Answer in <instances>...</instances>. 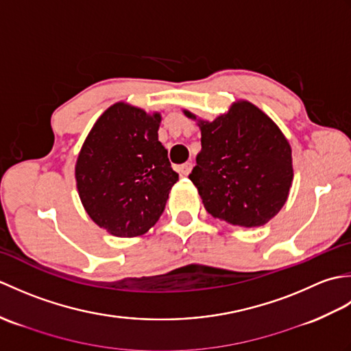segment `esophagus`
<instances>
[{
	"mask_svg": "<svg viewBox=\"0 0 351 351\" xmlns=\"http://www.w3.org/2000/svg\"><path fill=\"white\" fill-rule=\"evenodd\" d=\"M191 169H193V164L191 162H184V164H181L180 167H178V171H180V175L187 176L190 171H191Z\"/></svg>",
	"mask_w": 351,
	"mask_h": 351,
	"instance_id": "1",
	"label": "esophagus"
}]
</instances>
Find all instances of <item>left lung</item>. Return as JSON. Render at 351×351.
<instances>
[{"label":"left lung","instance_id":"left-lung-1","mask_svg":"<svg viewBox=\"0 0 351 351\" xmlns=\"http://www.w3.org/2000/svg\"><path fill=\"white\" fill-rule=\"evenodd\" d=\"M199 126L202 149L189 178L205 210L232 226L265 225L287 202L293 182L287 138L270 117L245 101Z\"/></svg>","mask_w":351,"mask_h":351}]
</instances>
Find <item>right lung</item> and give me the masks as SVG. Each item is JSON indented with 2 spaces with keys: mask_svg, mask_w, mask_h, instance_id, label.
Masks as SVG:
<instances>
[{
  "mask_svg": "<svg viewBox=\"0 0 351 351\" xmlns=\"http://www.w3.org/2000/svg\"><path fill=\"white\" fill-rule=\"evenodd\" d=\"M161 116L119 102L88 134L75 166L87 214L116 237L147 232L164 211L178 181L158 140Z\"/></svg>",
  "mask_w": 351,
  "mask_h": 351,
  "instance_id": "1",
  "label": "right lung"
}]
</instances>
